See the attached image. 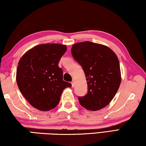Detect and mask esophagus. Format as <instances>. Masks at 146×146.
<instances>
[{"instance_id": "1", "label": "esophagus", "mask_w": 146, "mask_h": 146, "mask_svg": "<svg viewBox=\"0 0 146 146\" xmlns=\"http://www.w3.org/2000/svg\"><path fill=\"white\" fill-rule=\"evenodd\" d=\"M71 85H72V88H74V87H75V81L73 80L72 82H71Z\"/></svg>"}]
</instances>
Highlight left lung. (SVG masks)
<instances>
[{"instance_id":"obj_1","label":"left lung","mask_w":146,"mask_h":146,"mask_svg":"<svg viewBox=\"0 0 146 146\" xmlns=\"http://www.w3.org/2000/svg\"><path fill=\"white\" fill-rule=\"evenodd\" d=\"M71 54L82 66L87 80L88 91L78 101L91 111L105 108L117 93L121 82L117 56L108 47L86 41L73 44Z\"/></svg>"}]
</instances>
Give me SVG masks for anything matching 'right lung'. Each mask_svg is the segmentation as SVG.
<instances>
[{
    "mask_svg": "<svg viewBox=\"0 0 146 146\" xmlns=\"http://www.w3.org/2000/svg\"><path fill=\"white\" fill-rule=\"evenodd\" d=\"M65 45L44 44L27 51L19 62L17 83L21 93L35 108L49 111L58 104L62 91L71 86L63 80L58 62Z\"/></svg>",
    "mask_w": 146,
    "mask_h": 146,
    "instance_id": "1",
    "label": "right lung"
}]
</instances>
